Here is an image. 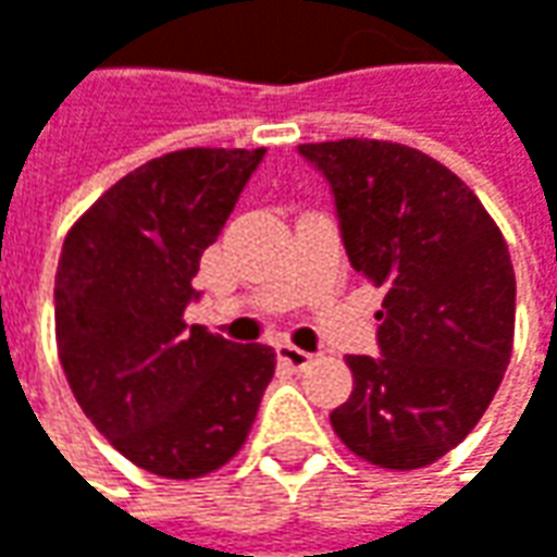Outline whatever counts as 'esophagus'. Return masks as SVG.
Returning <instances> with one entry per match:
<instances>
[{"label":"esophagus","mask_w":557,"mask_h":557,"mask_svg":"<svg viewBox=\"0 0 557 557\" xmlns=\"http://www.w3.org/2000/svg\"><path fill=\"white\" fill-rule=\"evenodd\" d=\"M275 354H278V362L288 366L290 372H304V369L312 366V356L307 350H300V347H294V344H278Z\"/></svg>","instance_id":"1"}]
</instances>
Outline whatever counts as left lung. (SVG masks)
<instances>
[{
	"label": "left lung",
	"mask_w": 557,
	"mask_h": 557,
	"mask_svg": "<svg viewBox=\"0 0 557 557\" xmlns=\"http://www.w3.org/2000/svg\"><path fill=\"white\" fill-rule=\"evenodd\" d=\"M332 183L356 272L387 288L381 356H347L334 434L387 471L434 465L474 431L515 344V267L481 198L431 154L377 139L300 145Z\"/></svg>",
	"instance_id": "1"
}]
</instances>
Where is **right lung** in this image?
<instances>
[{
	"label": "right lung",
	"mask_w": 557,
	"mask_h": 557,
	"mask_svg": "<svg viewBox=\"0 0 557 557\" xmlns=\"http://www.w3.org/2000/svg\"><path fill=\"white\" fill-rule=\"evenodd\" d=\"M267 148H183L126 173L67 232L54 341L79 409L120 456L195 481L245 446L275 354L185 325L201 253Z\"/></svg>",
	"instance_id": "1"
}]
</instances>
